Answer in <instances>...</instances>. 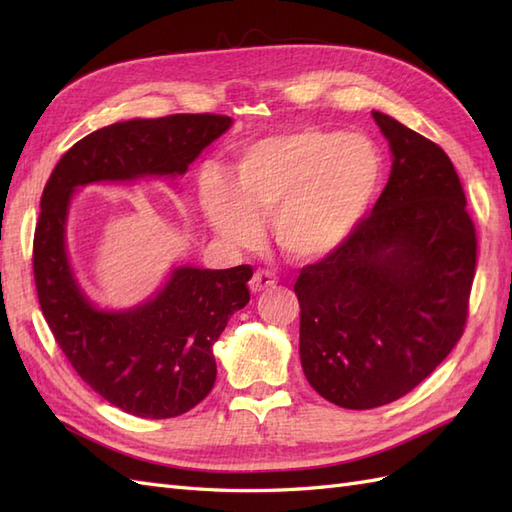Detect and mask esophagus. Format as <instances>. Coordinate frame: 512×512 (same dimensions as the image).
<instances>
[{"instance_id": "obj_1", "label": "esophagus", "mask_w": 512, "mask_h": 512, "mask_svg": "<svg viewBox=\"0 0 512 512\" xmlns=\"http://www.w3.org/2000/svg\"><path fill=\"white\" fill-rule=\"evenodd\" d=\"M277 284V279H275V275L270 273V270H264V268H259V270H255V275H253V279H250V290L253 292H262V290H268V288H273Z\"/></svg>"}]
</instances>
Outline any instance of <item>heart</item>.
<instances>
[{"label": "heart", "mask_w": 512, "mask_h": 512, "mask_svg": "<svg viewBox=\"0 0 512 512\" xmlns=\"http://www.w3.org/2000/svg\"><path fill=\"white\" fill-rule=\"evenodd\" d=\"M380 178L383 158L367 136L301 127L248 145L233 182L204 171L200 200L226 242L255 244L259 217L270 215L277 246L297 262H317L361 224Z\"/></svg>", "instance_id": "obj_1"}]
</instances>
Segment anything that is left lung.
<instances>
[{
    "label": "left lung",
    "instance_id": "1",
    "mask_svg": "<svg viewBox=\"0 0 512 512\" xmlns=\"http://www.w3.org/2000/svg\"><path fill=\"white\" fill-rule=\"evenodd\" d=\"M391 173L372 213L303 266L299 354L308 383L345 409H374L420 385L464 334L477 235L451 158L372 112Z\"/></svg>",
    "mask_w": 512,
    "mask_h": 512
}]
</instances>
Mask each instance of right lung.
<instances>
[{
	"label": "right lung",
	"instance_id": "obj_1",
	"mask_svg": "<svg viewBox=\"0 0 512 512\" xmlns=\"http://www.w3.org/2000/svg\"><path fill=\"white\" fill-rule=\"evenodd\" d=\"M231 123L222 114H171L107 125L65 151L41 195L32 273L43 317L74 372L138 418H176L209 396L217 374L213 343L250 301L253 268L182 266L143 306L94 308L65 253L72 193L90 182L182 176Z\"/></svg>",
	"mask_w": 512,
	"mask_h": 512
}]
</instances>
